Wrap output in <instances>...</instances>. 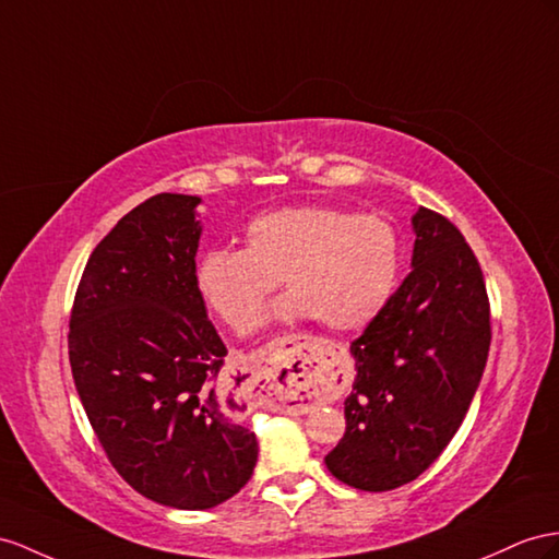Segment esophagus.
Segmentation results:
<instances>
[{"instance_id":"esophagus-1","label":"esophagus","mask_w":559,"mask_h":559,"mask_svg":"<svg viewBox=\"0 0 559 559\" xmlns=\"http://www.w3.org/2000/svg\"><path fill=\"white\" fill-rule=\"evenodd\" d=\"M340 347L311 335L271 342L257 356L254 376L260 402L266 406H302L335 388Z\"/></svg>"}]
</instances>
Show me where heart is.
<instances>
[{
    "label": "heart",
    "instance_id": "obj_1",
    "mask_svg": "<svg viewBox=\"0 0 559 559\" xmlns=\"http://www.w3.org/2000/svg\"><path fill=\"white\" fill-rule=\"evenodd\" d=\"M242 240V250H205L193 269L200 299L234 331L257 323L281 278L290 295L278 319H321L335 333L364 331L390 305L402 271L396 228L378 214L345 207L269 210L246 226Z\"/></svg>",
    "mask_w": 559,
    "mask_h": 559
}]
</instances>
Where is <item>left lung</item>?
<instances>
[{
  "instance_id": "left-lung-1",
  "label": "left lung",
  "mask_w": 559,
  "mask_h": 559,
  "mask_svg": "<svg viewBox=\"0 0 559 559\" xmlns=\"http://www.w3.org/2000/svg\"><path fill=\"white\" fill-rule=\"evenodd\" d=\"M413 271L352 342L345 437L331 475L361 491L420 477L461 427L491 345L489 297L475 252L441 214H413Z\"/></svg>"
}]
</instances>
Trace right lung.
<instances>
[{
    "label": "right lung",
    "mask_w": 559,
    "mask_h": 559,
    "mask_svg": "<svg viewBox=\"0 0 559 559\" xmlns=\"http://www.w3.org/2000/svg\"><path fill=\"white\" fill-rule=\"evenodd\" d=\"M198 205L157 193L127 212L84 266L68 333L75 390L108 461L134 491L177 510L224 503L257 463L193 283Z\"/></svg>",
    "instance_id": "add662e5"
}]
</instances>
